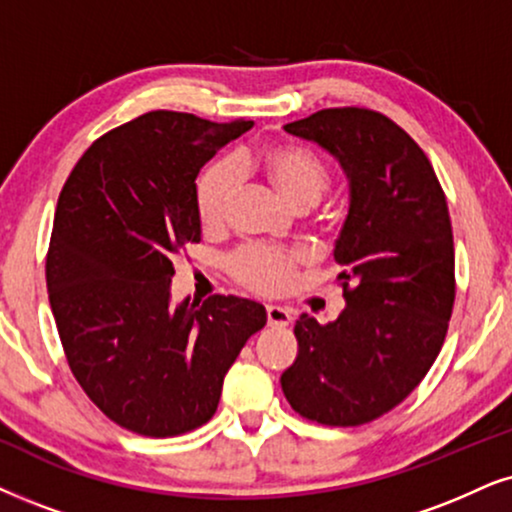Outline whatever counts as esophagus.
<instances>
[{
    "label": "esophagus",
    "instance_id": "esophagus-1",
    "mask_svg": "<svg viewBox=\"0 0 512 512\" xmlns=\"http://www.w3.org/2000/svg\"><path fill=\"white\" fill-rule=\"evenodd\" d=\"M267 321L269 326H290L293 323V314L288 309L278 307V304H267Z\"/></svg>",
    "mask_w": 512,
    "mask_h": 512
}]
</instances>
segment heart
Wrapping results in <instances>:
<instances>
[{"label": "heart", "mask_w": 512, "mask_h": 512, "mask_svg": "<svg viewBox=\"0 0 512 512\" xmlns=\"http://www.w3.org/2000/svg\"><path fill=\"white\" fill-rule=\"evenodd\" d=\"M271 184L293 208H314L331 184L326 165L300 146H271L260 158ZM241 160H219L198 181V212L208 226L222 224L241 184ZM300 257L269 245H245L229 260V269L243 286L260 293H281L293 281Z\"/></svg>", "instance_id": "b5f03b06"}]
</instances>
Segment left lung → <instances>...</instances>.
I'll use <instances>...</instances> for the list:
<instances>
[{
  "label": "left lung",
  "instance_id": "left-lung-1",
  "mask_svg": "<svg viewBox=\"0 0 512 512\" xmlns=\"http://www.w3.org/2000/svg\"><path fill=\"white\" fill-rule=\"evenodd\" d=\"M331 153L349 181L333 257L345 309L326 326L302 314L281 387L300 416L364 425L416 390L454 309V234L428 155L366 108H326L283 127Z\"/></svg>",
  "mask_w": 512,
  "mask_h": 512
}]
</instances>
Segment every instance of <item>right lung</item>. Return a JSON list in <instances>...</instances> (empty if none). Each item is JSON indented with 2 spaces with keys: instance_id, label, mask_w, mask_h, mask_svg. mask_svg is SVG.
<instances>
[{
  "instance_id": "obj_1",
  "label": "right lung",
  "mask_w": 512,
  "mask_h": 512,
  "mask_svg": "<svg viewBox=\"0 0 512 512\" xmlns=\"http://www.w3.org/2000/svg\"><path fill=\"white\" fill-rule=\"evenodd\" d=\"M250 120L153 111L84 151L58 196L47 290L70 371L113 423L177 437L215 416L260 302L172 304V257L200 241L196 177Z\"/></svg>"
}]
</instances>
